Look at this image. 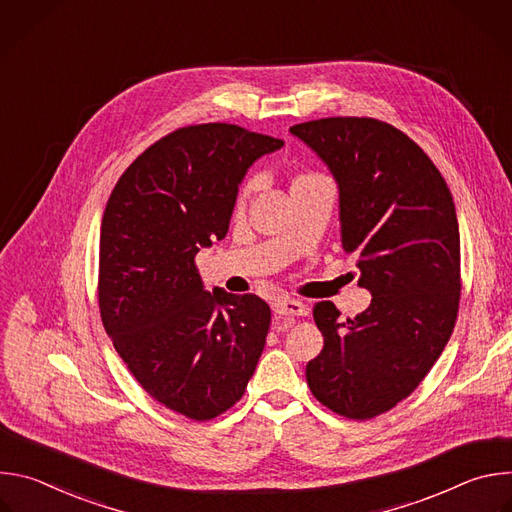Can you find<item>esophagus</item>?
<instances>
[{
	"label": "esophagus",
	"mask_w": 512,
	"mask_h": 512,
	"mask_svg": "<svg viewBox=\"0 0 512 512\" xmlns=\"http://www.w3.org/2000/svg\"><path fill=\"white\" fill-rule=\"evenodd\" d=\"M273 312L281 318V316H308V306L304 302L298 300H281L273 306Z\"/></svg>",
	"instance_id": "34e87169"
}]
</instances>
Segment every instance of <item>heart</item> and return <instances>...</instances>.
I'll list each match as a JSON object with an SVG mask.
<instances>
[{
    "mask_svg": "<svg viewBox=\"0 0 512 512\" xmlns=\"http://www.w3.org/2000/svg\"><path fill=\"white\" fill-rule=\"evenodd\" d=\"M316 178H322V176L316 174V172H300V174H296L294 178H291V186L308 182V180H316ZM253 190H255V180H249V182L243 184V188L239 192V198H237V208H243L247 204V200H249Z\"/></svg>",
    "mask_w": 512,
    "mask_h": 512,
    "instance_id": "b5f03b06",
    "label": "heart"
}]
</instances>
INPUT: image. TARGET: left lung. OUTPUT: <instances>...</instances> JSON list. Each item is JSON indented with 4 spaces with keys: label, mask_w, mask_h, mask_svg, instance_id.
<instances>
[{
    "label": "left lung",
    "mask_w": 512,
    "mask_h": 512,
    "mask_svg": "<svg viewBox=\"0 0 512 512\" xmlns=\"http://www.w3.org/2000/svg\"><path fill=\"white\" fill-rule=\"evenodd\" d=\"M289 131L326 162L340 190L342 249L358 255L373 300L340 322L314 306L324 336L308 362L312 395L364 421L407 399L446 348L460 306V231L452 192L419 145L373 117H324Z\"/></svg>",
    "instance_id": "1"
}]
</instances>
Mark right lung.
I'll return each mask as SVG.
<instances>
[{"instance_id": "1", "label": "right lung", "mask_w": 512, "mask_h": 512, "mask_svg": "<svg viewBox=\"0 0 512 512\" xmlns=\"http://www.w3.org/2000/svg\"><path fill=\"white\" fill-rule=\"evenodd\" d=\"M281 145L231 123L180 127L133 160L103 212V326L143 391L194 421L245 395L271 324L255 294H208L194 257L225 239L247 168Z\"/></svg>"}]
</instances>
